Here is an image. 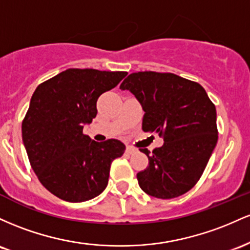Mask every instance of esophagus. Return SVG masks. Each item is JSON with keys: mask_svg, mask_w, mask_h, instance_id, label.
<instances>
[{"mask_svg": "<svg viewBox=\"0 0 250 250\" xmlns=\"http://www.w3.org/2000/svg\"><path fill=\"white\" fill-rule=\"evenodd\" d=\"M137 152V148L133 147V146H126V153H128V155H132V153H136Z\"/></svg>", "mask_w": 250, "mask_h": 250, "instance_id": "obj_1", "label": "esophagus"}]
</instances>
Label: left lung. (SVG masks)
<instances>
[{
    "mask_svg": "<svg viewBox=\"0 0 250 250\" xmlns=\"http://www.w3.org/2000/svg\"><path fill=\"white\" fill-rule=\"evenodd\" d=\"M138 99L145 114L143 131L164 139L152 152L139 148L148 167L137 173L147 195L169 200L195 187L218 138L216 107L196 81L173 73L137 72L120 85Z\"/></svg>",
    "mask_w": 250,
    "mask_h": 250,
    "instance_id": "left-lung-1",
    "label": "left lung"
}]
</instances>
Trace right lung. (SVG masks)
<instances>
[{
	"instance_id": "obj_1",
	"label": "right lung",
	"mask_w": 250,
	"mask_h": 250,
	"mask_svg": "<svg viewBox=\"0 0 250 250\" xmlns=\"http://www.w3.org/2000/svg\"><path fill=\"white\" fill-rule=\"evenodd\" d=\"M127 72L68 68L35 89L22 120V139L30 167L48 191L67 202H85L107 187L111 163L125 145L98 143L83 133L97 116V100Z\"/></svg>"
}]
</instances>
